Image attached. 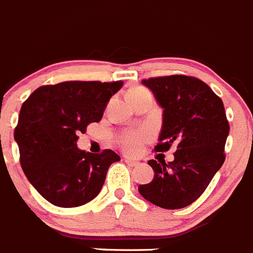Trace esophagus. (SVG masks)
Listing matches in <instances>:
<instances>
[{
	"instance_id": "1",
	"label": "esophagus",
	"mask_w": 253,
	"mask_h": 253,
	"mask_svg": "<svg viewBox=\"0 0 253 253\" xmlns=\"http://www.w3.org/2000/svg\"><path fill=\"white\" fill-rule=\"evenodd\" d=\"M125 162H126V164H128L129 167L139 166V162H136V160L131 159V158H125Z\"/></svg>"
}]
</instances>
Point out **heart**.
<instances>
[{"label":"heart","instance_id":"heart-1","mask_svg":"<svg viewBox=\"0 0 253 253\" xmlns=\"http://www.w3.org/2000/svg\"><path fill=\"white\" fill-rule=\"evenodd\" d=\"M144 90V87H135V89L129 90L128 95L135 94L137 91ZM151 139V132L150 129L148 128H141L136 129V131H125V132L120 133L117 137V141L120 146L124 149L126 153H139L144 145Z\"/></svg>","mask_w":253,"mask_h":253}]
</instances>
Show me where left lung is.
Instances as JSON below:
<instances>
[{"label": "left lung", "instance_id": "1", "mask_svg": "<svg viewBox=\"0 0 253 253\" xmlns=\"http://www.w3.org/2000/svg\"><path fill=\"white\" fill-rule=\"evenodd\" d=\"M162 105L163 127L155 151L174 145V160H149L154 179L139 186L141 196L163 209H182L196 201L225 160L229 133L223 100L200 79L170 75L144 79Z\"/></svg>", "mask_w": 253, "mask_h": 253}]
</instances>
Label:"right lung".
<instances>
[{
  "label": "right lung",
  "instance_id": "add662e5",
  "mask_svg": "<svg viewBox=\"0 0 253 253\" xmlns=\"http://www.w3.org/2000/svg\"><path fill=\"white\" fill-rule=\"evenodd\" d=\"M124 81H63L35 89L23 103L14 137L26 178L47 201L61 208L89 203L100 192L113 150L76 148L79 133L99 122Z\"/></svg>",
  "mask_w": 253,
  "mask_h": 253
}]
</instances>
